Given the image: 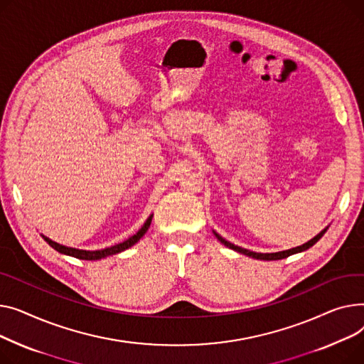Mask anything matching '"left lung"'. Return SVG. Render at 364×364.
Wrapping results in <instances>:
<instances>
[{
	"label": "left lung",
	"mask_w": 364,
	"mask_h": 364,
	"mask_svg": "<svg viewBox=\"0 0 364 364\" xmlns=\"http://www.w3.org/2000/svg\"><path fill=\"white\" fill-rule=\"evenodd\" d=\"M326 229H328V228H326ZM326 229H323V230L320 232L318 235H316V237H314L313 240H310L309 242H306V244H303V245H300V247H295V248H291V250H287V251H281V252H272V254L254 252V251H250V250L241 248V247H238V245H233V244H230L229 241L223 240L219 233H216V232H215V235H216V238H218L222 244H225L226 247H229V248H232V250H235V251H238V252H241V254L250 255V257H252V259H259V260H281V259H287V257H289V255H292V254L306 251V250H309L310 247H313V245H314L320 238L323 237V233L326 232Z\"/></svg>",
	"instance_id": "obj_1"
}]
</instances>
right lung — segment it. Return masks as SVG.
<instances>
[{"mask_svg":"<svg viewBox=\"0 0 364 364\" xmlns=\"http://www.w3.org/2000/svg\"><path fill=\"white\" fill-rule=\"evenodd\" d=\"M151 219L153 216H149L146 219V222L144 223V226L134 235V237H131L129 240H126L117 245H113V247H109V248H104V250H97V251H87V250H76V248H70V247H64V245H60L54 241H51L50 238L44 237V240L54 248L57 250L58 252L61 254H68V255H72V257H76V259H80V260H100V259H104V257H109V255H113V254H117V252H122L124 250H127L129 247H132L134 244H136L142 237L144 233L148 230L149 225H151Z\"/></svg>","mask_w":364,"mask_h":364,"instance_id":"add662e5","label":"right lung"}]
</instances>
